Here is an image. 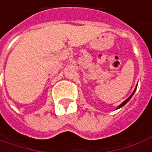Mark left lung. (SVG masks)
I'll list each match as a JSON object with an SVG mask.
<instances>
[{
  "instance_id": "obj_1",
  "label": "left lung",
  "mask_w": 152,
  "mask_h": 152,
  "mask_svg": "<svg viewBox=\"0 0 152 152\" xmlns=\"http://www.w3.org/2000/svg\"><path fill=\"white\" fill-rule=\"evenodd\" d=\"M137 87H136V88H135V89H134L133 93H132V94H131V96H130V97H129V98H127V99H126V100H125V101H124V102H122V104H120V105H119V106H118V108H117V109H118V108H120V107H122L124 106V105H125V104H126V102H128V101H129V100H130L131 98H132V95H133L134 93H135V91H136V89H137Z\"/></svg>"
}]
</instances>
